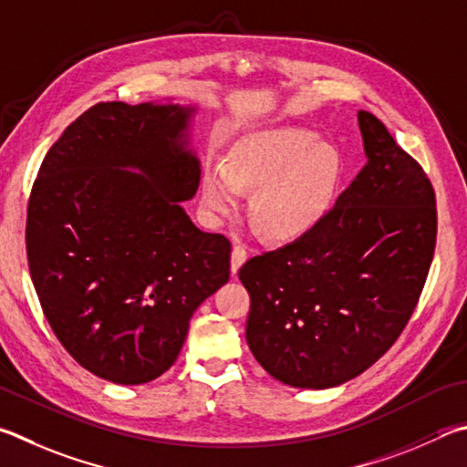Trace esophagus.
<instances>
[{"mask_svg": "<svg viewBox=\"0 0 467 467\" xmlns=\"http://www.w3.org/2000/svg\"><path fill=\"white\" fill-rule=\"evenodd\" d=\"M244 259H247V249H244L243 244H234V247H233V257H231L233 274H236V271H239V267L243 265Z\"/></svg>", "mask_w": 467, "mask_h": 467, "instance_id": "esophagus-1", "label": "esophagus"}]
</instances>
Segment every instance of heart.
I'll return each mask as SVG.
<instances>
[{"label": "heart", "instance_id": "b5f03b06", "mask_svg": "<svg viewBox=\"0 0 467 467\" xmlns=\"http://www.w3.org/2000/svg\"><path fill=\"white\" fill-rule=\"evenodd\" d=\"M338 177L335 150L302 129L255 134L224 163L202 177V202L212 218L239 214L243 192H253L251 218L275 239L308 233L327 214Z\"/></svg>", "mask_w": 467, "mask_h": 467}]
</instances>
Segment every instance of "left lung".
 <instances>
[{"label": "left lung", "instance_id": "left-lung-1", "mask_svg": "<svg viewBox=\"0 0 467 467\" xmlns=\"http://www.w3.org/2000/svg\"><path fill=\"white\" fill-rule=\"evenodd\" d=\"M368 163L300 239L239 269L247 343L269 376L325 389L359 376L410 320L437 241L435 190L374 114H358Z\"/></svg>", "mask_w": 467, "mask_h": 467}]
</instances>
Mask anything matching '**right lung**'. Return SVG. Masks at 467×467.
Instances as JSON below:
<instances>
[{
  "label": "right lung",
  "mask_w": 467,
  "mask_h": 467,
  "mask_svg": "<svg viewBox=\"0 0 467 467\" xmlns=\"http://www.w3.org/2000/svg\"><path fill=\"white\" fill-rule=\"evenodd\" d=\"M192 114L101 101L67 126L32 185L26 253L42 312L71 358L114 384L171 368L192 315L231 277V241L180 204L200 185Z\"/></svg>",
  "instance_id": "add662e5"
}]
</instances>
